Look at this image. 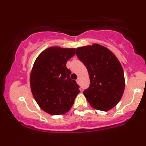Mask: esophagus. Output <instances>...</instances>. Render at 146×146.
Masks as SVG:
<instances>
[{
  "mask_svg": "<svg viewBox=\"0 0 146 146\" xmlns=\"http://www.w3.org/2000/svg\"><path fill=\"white\" fill-rule=\"evenodd\" d=\"M76 82H77V83H78V84H80V79H78V80H76Z\"/></svg>",
  "mask_w": 146,
  "mask_h": 146,
  "instance_id": "34e87169",
  "label": "esophagus"
}]
</instances>
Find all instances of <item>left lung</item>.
Masks as SVG:
<instances>
[{
    "label": "left lung",
    "mask_w": 146,
    "mask_h": 146,
    "mask_svg": "<svg viewBox=\"0 0 146 146\" xmlns=\"http://www.w3.org/2000/svg\"><path fill=\"white\" fill-rule=\"evenodd\" d=\"M76 55L88 70L90 86L83 92L97 110L108 111L121 100L125 88L124 74L117 57L98 44L78 47Z\"/></svg>",
    "instance_id": "8db88e82"
}]
</instances>
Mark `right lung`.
Instances as JSON below:
<instances>
[{
    "label": "right lung",
    "mask_w": 146,
    "mask_h": 146,
    "mask_svg": "<svg viewBox=\"0 0 146 146\" xmlns=\"http://www.w3.org/2000/svg\"><path fill=\"white\" fill-rule=\"evenodd\" d=\"M75 54V48L51 46L38 56L30 75L33 98L44 111L52 115H62L71 108L80 93L66 62Z\"/></svg>",
    "instance_id": "1"
}]
</instances>
